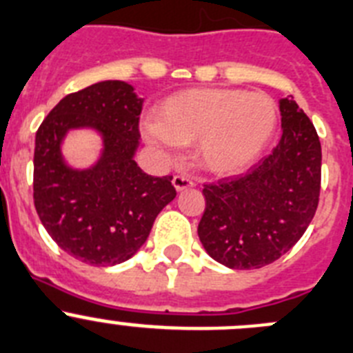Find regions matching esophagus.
Wrapping results in <instances>:
<instances>
[{"mask_svg": "<svg viewBox=\"0 0 353 353\" xmlns=\"http://www.w3.org/2000/svg\"><path fill=\"white\" fill-rule=\"evenodd\" d=\"M172 184H174V188H176L177 192H183V190H188V188L195 186L193 179H190L188 176H183V174H177V176H174Z\"/></svg>", "mask_w": 353, "mask_h": 353, "instance_id": "1", "label": "esophagus"}]
</instances>
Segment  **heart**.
<instances>
[{
  "instance_id": "1",
  "label": "heart",
  "mask_w": 353,
  "mask_h": 353,
  "mask_svg": "<svg viewBox=\"0 0 353 353\" xmlns=\"http://www.w3.org/2000/svg\"><path fill=\"white\" fill-rule=\"evenodd\" d=\"M276 128V104L261 92L192 88L170 95L144 125L148 143L161 150L196 143L200 165L232 176L258 160Z\"/></svg>"
}]
</instances>
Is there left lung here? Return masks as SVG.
I'll return each mask as SVG.
<instances>
[{
  "instance_id": "obj_1",
  "label": "left lung",
  "mask_w": 353,
  "mask_h": 353,
  "mask_svg": "<svg viewBox=\"0 0 353 353\" xmlns=\"http://www.w3.org/2000/svg\"><path fill=\"white\" fill-rule=\"evenodd\" d=\"M282 137L245 174L203 184L199 236L207 254L235 270H254L292 249L321 195V141L292 99H281Z\"/></svg>"
}]
</instances>
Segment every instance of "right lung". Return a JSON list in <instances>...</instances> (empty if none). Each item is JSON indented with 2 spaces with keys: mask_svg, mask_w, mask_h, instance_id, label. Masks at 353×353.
I'll return each instance as SVG.
<instances>
[{
  "mask_svg": "<svg viewBox=\"0 0 353 353\" xmlns=\"http://www.w3.org/2000/svg\"><path fill=\"white\" fill-rule=\"evenodd\" d=\"M141 110L143 99L132 85L99 81L65 95L36 132V212L62 251L87 265L130 259L176 199L172 176H148L134 160ZM72 128L101 134L103 153L90 170H72L61 157L60 144Z\"/></svg>",
  "mask_w": 353,
  "mask_h": 353,
  "instance_id": "right-lung-1",
  "label": "right lung"
}]
</instances>
